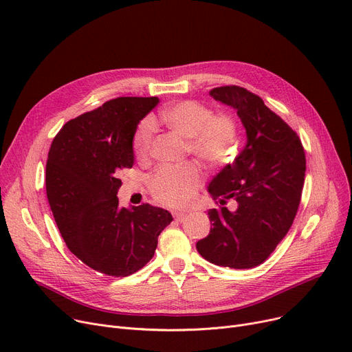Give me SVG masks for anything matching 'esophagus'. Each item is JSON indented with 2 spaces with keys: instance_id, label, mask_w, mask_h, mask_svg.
<instances>
[{
  "instance_id": "34e87169",
  "label": "esophagus",
  "mask_w": 352,
  "mask_h": 352,
  "mask_svg": "<svg viewBox=\"0 0 352 352\" xmlns=\"http://www.w3.org/2000/svg\"><path fill=\"white\" fill-rule=\"evenodd\" d=\"M174 218L178 221V223H182V221L187 218V214L186 212H174Z\"/></svg>"
}]
</instances>
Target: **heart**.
<instances>
[{"label": "heart", "mask_w": 352, "mask_h": 352, "mask_svg": "<svg viewBox=\"0 0 352 352\" xmlns=\"http://www.w3.org/2000/svg\"><path fill=\"white\" fill-rule=\"evenodd\" d=\"M161 121L173 133L186 138L187 151L210 168L227 164L236 151L239 125L231 113L212 114L210 107L187 100L166 107ZM154 141V124L144 120L135 129L133 146L138 160L148 158ZM202 181L201 171L192 162L161 166L150 178V192L165 207L188 204Z\"/></svg>", "instance_id": "obj_1"}]
</instances>
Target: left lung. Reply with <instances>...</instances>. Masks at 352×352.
Masks as SVG:
<instances>
[{
	"label": "left lung",
	"mask_w": 352,
	"mask_h": 352,
	"mask_svg": "<svg viewBox=\"0 0 352 352\" xmlns=\"http://www.w3.org/2000/svg\"><path fill=\"white\" fill-rule=\"evenodd\" d=\"M210 96L236 109L247 145L232 164L210 182L208 192L221 206L208 211L212 228L197 250L207 261L235 270L263 264L280 244L298 211L305 153L297 133L251 91L226 85Z\"/></svg>",
	"instance_id": "8db88e82"
}]
</instances>
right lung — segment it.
Masks as SVG:
<instances>
[{
  "mask_svg": "<svg viewBox=\"0 0 352 352\" xmlns=\"http://www.w3.org/2000/svg\"><path fill=\"white\" fill-rule=\"evenodd\" d=\"M157 97H118L68 121L47 160L50 207L69 251L89 268L126 276L154 256L158 235L173 221L162 208L120 207L121 170L134 165L137 125Z\"/></svg>",
  "mask_w": 352,
  "mask_h": 352,
  "instance_id": "obj_1",
  "label": "right lung"
}]
</instances>
